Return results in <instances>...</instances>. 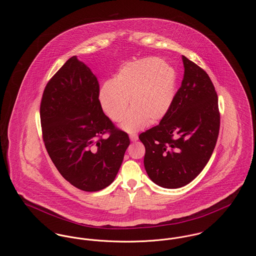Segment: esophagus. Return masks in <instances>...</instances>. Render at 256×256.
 Masks as SVG:
<instances>
[{
    "label": "esophagus",
    "mask_w": 256,
    "mask_h": 256,
    "mask_svg": "<svg viewBox=\"0 0 256 256\" xmlns=\"http://www.w3.org/2000/svg\"><path fill=\"white\" fill-rule=\"evenodd\" d=\"M129 137H130V140L132 142H136L138 140V135L137 134H131Z\"/></svg>",
    "instance_id": "esophagus-1"
}]
</instances>
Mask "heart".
Instances as JSON below:
<instances>
[{
	"instance_id": "b5f03b06",
	"label": "heart",
	"mask_w": 256,
	"mask_h": 256,
	"mask_svg": "<svg viewBox=\"0 0 256 256\" xmlns=\"http://www.w3.org/2000/svg\"><path fill=\"white\" fill-rule=\"evenodd\" d=\"M176 88V73L158 57H146L122 66L114 78L106 80L98 92L102 110L113 121H120L129 133L164 119L170 110Z\"/></svg>"
}]
</instances>
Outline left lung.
<instances>
[{
    "label": "left lung",
    "mask_w": 256,
    "mask_h": 256,
    "mask_svg": "<svg viewBox=\"0 0 256 256\" xmlns=\"http://www.w3.org/2000/svg\"><path fill=\"white\" fill-rule=\"evenodd\" d=\"M184 74L172 106L160 124L140 134L150 180L164 188L191 182L205 168L220 129L218 96L208 74L182 56Z\"/></svg>",
    "instance_id": "8db88e82"
}]
</instances>
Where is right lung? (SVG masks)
Here are the masks:
<instances>
[{
  "label": "right lung",
  "instance_id": "1",
  "mask_svg": "<svg viewBox=\"0 0 256 256\" xmlns=\"http://www.w3.org/2000/svg\"><path fill=\"white\" fill-rule=\"evenodd\" d=\"M98 92L96 76L73 56L48 82L40 106L49 156L67 182L88 192L113 182L130 145L104 113ZM106 132L110 136L104 140Z\"/></svg>",
  "mask_w": 256,
  "mask_h": 256
}]
</instances>
